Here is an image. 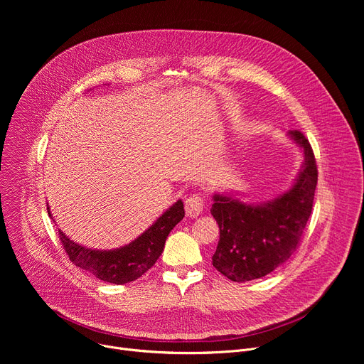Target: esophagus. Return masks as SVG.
Masks as SVG:
<instances>
[{"mask_svg":"<svg viewBox=\"0 0 364 364\" xmlns=\"http://www.w3.org/2000/svg\"><path fill=\"white\" fill-rule=\"evenodd\" d=\"M203 205H204V200L194 194V196H190L187 200H186V213L188 218L194 219L197 216L201 215L203 212Z\"/></svg>","mask_w":364,"mask_h":364,"instance_id":"obj_1","label":"esophagus"}]
</instances>
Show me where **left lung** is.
I'll use <instances>...</instances> for the list:
<instances>
[{
	"label": "left lung",
	"mask_w": 364,
	"mask_h": 364,
	"mask_svg": "<svg viewBox=\"0 0 364 364\" xmlns=\"http://www.w3.org/2000/svg\"><path fill=\"white\" fill-rule=\"evenodd\" d=\"M287 135L304 155L287 191L261 203L242 201L232 193H215L212 197L210 213L220 229L213 267L230 281L262 278L285 264L313 210L318 177L314 152L299 131Z\"/></svg>",
	"instance_id": "1"
}]
</instances>
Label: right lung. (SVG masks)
Masks as SVG:
<instances>
[{
  "instance_id": "obj_1",
  "label": "right lung",
  "mask_w": 364,
  "mask_h": 364,
  "mask_svg": "<svg viewBox=\"0 0 364 364\" xmlns=\"http://www.w3.org/2000/svg\"><path fill=\"white\" fill-rule=\"evenodd\" d=\"M48 216L53 219L47 204ZM184 218V204L177 200L144 233L131 243L117 249H92L68 237L60 229L59 236L70 261L97 279L124 285L142 277L161 256L167 236ZM56 222V220H53Z\"/></svg>"
}]
</instances>
